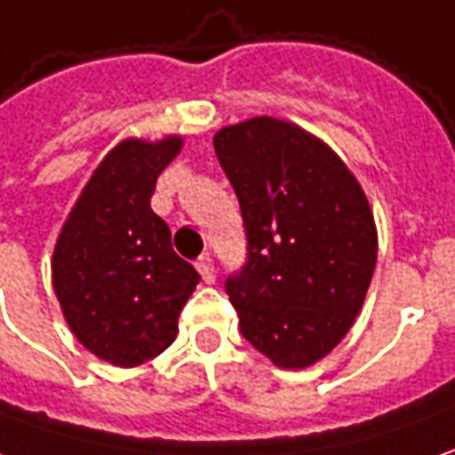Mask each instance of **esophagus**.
I'll return each instance as SVG.
<instances>
[{
    "instance_id": "34e87169",
    "label": "esophagus",
    "mask_w": 455,
    "mask_h": 455,
    "mask_svg": "<svg viewBox=\"0 0 455 455\" xmlns=\"http://www.w3.org/2000/svg\"><path fill=\"white\" fill-rule=\"evenodd\" d=\"M196 271L202 274L204 283H214V281H216L214 261H212V256H209V253H204L202 259L196 261Z\"/></svg>"
}]
</instances>
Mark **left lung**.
I'll return each mask as SVG.
<instances>
[{"label":"left lung","instance_id":"left-lung-1","mask_svg":"<svg viewBox=\"0 0 455 455\" xmlns=\"http://www.w3.org/2000/svg\"><path fill=\"white\" fill-rule=\"evenodd\" d=\"M219 164L239 196L249 253L227 293L243 339L279 369H306L354 326L379 234L363 188L306 129L253 116L219 129Z\"/></svg>","mask_w":455,"mask_h":455}]
</instances>
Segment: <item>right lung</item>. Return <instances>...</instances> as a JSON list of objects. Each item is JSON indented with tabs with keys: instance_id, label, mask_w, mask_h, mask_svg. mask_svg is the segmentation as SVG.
<instances>
[{
	"instance_id": "obj_1",
	"label": "right lung",
	"mask_w": 455,
	"mask_h": 455,
	"mask_svg": "<svg viewBox=\"0 0 455 455\" xmlns=\"http://www.w3.org/2000/svg\"><path fill=\"white\" fill-rule=\"evenodd\" d=\"M179 134L124 139L82 188L52 256V283L76 341L111 366L134 369L179 333L199 274L172 249L151 212L156 179L181 151Z\"/></svg>"
}]
</instances>
